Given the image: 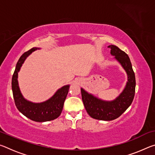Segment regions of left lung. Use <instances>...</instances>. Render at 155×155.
I'll list each match as a JSON object with an SVG mask.
<instances>
[{"label": "left lung", "instance_id": "obj_1", "mask_svg": "<svg viewBox=\"0 0 155 155\" xmlns=\"http://www.w3.org/2000/svg\"><path fill=\"white\" fill-rule=\"evenodd\" d=\"M111 54L114 55L128 75V82L126 87L119 97L111 102H105L94 97L81 88V96L87 114L94 119L110 121L119 117L133 101L135 92V76L128 54L118 47L110 45Z\"/></svg>", "mask_w": 155, "mask_h": 155}]
</instances>
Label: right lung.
Segmentation results:
<instances>
[{"mask_svg":"<svg viewBox=\"0 0 155 155\" xmlns=\"http://www.w3.org/2000/svg\"><path fill=\"white\" fill-rule=\"evenodd\" d=\"M37 50L32 48L25 52L18 60L12 80V87L15 104L19 111L26 117L35 122H47L58 117L62 111L65 100L66 98L69 85H65L57 91L48 101L41 103H33L23 98L20 93L18 83V72L28 54Z\"/></svg>","mask_w":155,"mask_h":155,"instance_id":"add662e5","label":"right lung"}]
</instances>
